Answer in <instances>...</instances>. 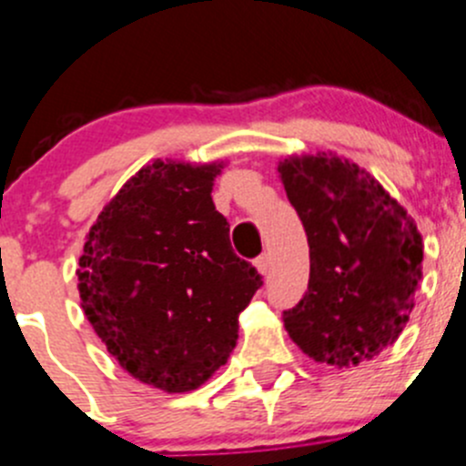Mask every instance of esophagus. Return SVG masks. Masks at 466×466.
I'll use <instances>...</instances> for the list:
<instances>
[{"mask_svg": "<svg viewBox=\"0 0 466 466\" xmlns=\"http://www.w3.org/2000/svg\"><path fill=\"white\" fill-rule=\"evenodd\" d=\"M270 266H272V258H270V254H261V257H258L257 261H254V268H257V270L261 272L263 277H266V274L270 272Z\"/></svg>", "mask_w": 466, "mask_h": 466, "instance_id": "obj_1", "label": "esophagus"}]
</instances>
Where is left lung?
Masks as SVG:
<instances>
[{
    "label": "left lung",
    "instance_id": "left-lung-1",
    "mask_svg": "<svg viewBox=\"0 0 466 466\" xmlns=\"http://www.w3.org/2000/svg\"><path fill=\"white\" fill-rule=\"evenodd\" d=\"M279 178L310 248L308 292L283 326L317 364L349 369L398 341L422 281L415 220L349 158L317 151L279 160Z\"/></svg>",
    "mask_w": 466,
    "mask_h": 466
}]
</instances>
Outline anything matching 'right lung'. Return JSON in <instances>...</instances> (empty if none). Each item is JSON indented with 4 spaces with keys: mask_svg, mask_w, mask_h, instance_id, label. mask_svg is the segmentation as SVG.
<instances>
[{
    "mask_svg": "<svg viewBox=\"0 0 466 466\" xmlns=\"http://www.w3.org/2000/svg\"><path fill=\"white\" fill-rule=\"evenodd\" d=\"M223 167L151 160L102 208L77 258L82 310L106 352L165 393L196 390L228 361L263 286L214 208Z\"/></svg>",
    "mask_w": 466,
    "mask_h": 466,
    "instance_id": "right-lung-1",
    "label": "right lung"
}]
</instances>
